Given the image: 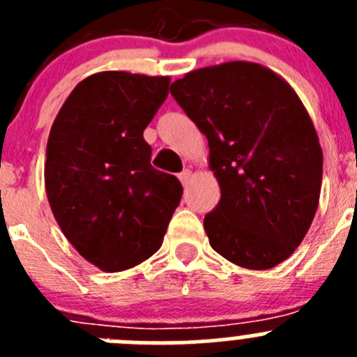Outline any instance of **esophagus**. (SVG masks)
I'll list each match as a JSON object with an SVG mask.
<instances>
[{
    "mask_svg": "<svg viewBox=\"0 0 357 357\" xmlns=\"http://www.w3.org/2000/svg\"><path fill=\"white\" fill-rule=\"evenodd\" d=\"M191 176H193V173H191V169H184V172L178 175V178H181V182L184 185L189 184V181H191Z\"/></svg>",
    "mask_w": 357,
    "mask_h": 357,
    "instance_id": "esophagus-1",
    "label": "esophagus"
}]
</instances>
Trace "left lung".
Wrapping results in <instances>:
<instances>
[{
  "instance_id": "left-lung-1",
  "label": "left lung",
  "mask_w": 357,
  "mask_h": 357,
  "mask_svg": "<svg viewBox=\"0 0 357 357\" xmlns=\"http://www.w3.org/2000/svg\"><path fill=\"white\" fill-rule=\"evenodd\" d=\"M172 94L209 141L222 198L204 220L211 247L248 270L286 261L317 214L324 153L304 103L261 64L185 73Z\"/></svg>"
}]
</instances>
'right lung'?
<instances>
[{
    "label": "right lung",
    "instance_id": "1",
    "mask_svg": "<svg viewBox=\"0 0 357 357\" xmlns=\"http://www.w3.org/2000/svg\"><path fill=\"white\" fill-rule=\"evenodd\" d=\"M169 82L94 73L71 91L50 130V207L75 250L102 272H123L155 254L181 204V182L151 168L143 137Z\"/></svg>",
    "mask_w": 357,
    "mask_h": 357
}]
</instances>
